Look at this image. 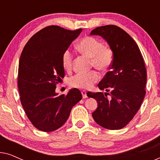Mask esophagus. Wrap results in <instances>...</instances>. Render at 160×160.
Segmentation results:
<instances>
[{
  "mask_svg": "<svg viewBox=\"0 0 160 160\" xmlns=\"http://www.w3.org/2000/svg\"><path fill=\"white\" fill-rule=\"evenodd\" d=\"M82 97L83 98H87V92L85 90H82Z\"/></svg>",
  "mask_w": 160,
  "mask_h": 160,
  "instance_id": "34e87169",
  "label": "esophagus"
}]
</instances>
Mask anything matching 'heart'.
Wrapping results in <instances>:
<instances>
[{"mask_svg":"<svg viewBox=\"0 0 160 160\" xmlns=\"http://www.w3.org/2000/svg\"><path fill=\"white\" fill-rule=\"evenodd\" d=\"M81 53L91 58V64L101 71H106L113 60V52L108 47L102 46L100 40L92 36L84 37L77 44ZM62 64L65 70L69 71L73 64V54L69 49L63 52ZM99 79L97 71H92L86 73H76L70 78V84L73 87L89 89Z\"/></svg>","mask_w":160,"mask_h":160,"instance_id":"1","label":"heart"}]
</instances>
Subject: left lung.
I'll return each mask as SVG.
<instances>
[{"instance_id": "left-lung-1", "label": "left lung", "mask_w": 160, "mask_h": 160, "mask_svg": "<svg viewBox=\"0 0 160 160\" xmlns=\"http://www.w3.org/2000/svg\"><path fill=\"white\" fill-rule=\"evenodd\" d=\"M90 35L101 36L113 52L110 71L98 84L99 89L107 92L87 93L98 102V108L92 115L102 128L119 130L132 119L145 97V62L135 41L119 27L101 26L94 29ZM107 94L111 98H107Z\"/></svg>"}]
</instances>
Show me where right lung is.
<instances>
[{
    "label": "right lung",
    "mask_w": 160,
    "mask_h": 160,
    "mask_svg": "<svg viewBox=\"0 0 160 160\" xmlns=\"http://www.w3.org/2000/svg\"><path fill=\"white\" fill-rule=\"evenodd\" d=\"M82 31L51 25L33 35L22 52L19 62L18 88L27 117L35 128L52 132L62 127L73 106L82 98L78 89L58 95L56 84L65 76L63 52Z\"/></svg>",
    "instance_id": "1"
}]
</instances>
